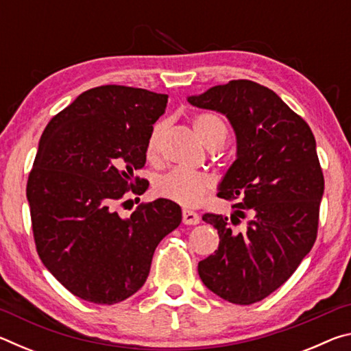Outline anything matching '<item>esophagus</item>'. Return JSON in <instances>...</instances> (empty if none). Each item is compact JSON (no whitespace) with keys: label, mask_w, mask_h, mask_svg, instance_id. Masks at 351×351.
<instances>
[{"label":"esophagus","mask_w":351,"mask_h":351,"mask_svg":"<svg viewBox=\"0 0 351 351\" xmlns=\"http://www.w3.org/2000/svg\"><path fill=\"white\" fill-rule=\"evenodd\" d=\"M182 223L189 226L199 224V215L197 212H192V210H182Z\"/></svg>","instance_id":"obj_1"}]
</instances>
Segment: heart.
<instances>
[{
    "label": "heart",
    "instance_id": "heart-1",
    "mask_svg": "<svg viewBox=\"0 0 351 351\" xmlns=\"http://www.w3.org/2000/svg\"><path fill=\"white\" fill-rule=\"evenodd\" d=\"M193 128L197 132L198 138L203 141L206 147H209L215 142L223 144L228 134V128L221 117L212 112H201L193 117ZM165 132V123L159 122L154 125L153 132L148 136L147 142V158L156 159L161 152V139ZM212 187V180L209 176L195 173L187 170H171L169 175L161 178L158 182V193L161 197L175 201V203L195 207L203 203L206 193Z\"/></svg>",
    "mask_w": 351,
    "mask_h": 351
}]
</instances>
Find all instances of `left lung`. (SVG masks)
Instances as JSON below:
<instances>
[{"instance_id": "left-lung-1", "label": "left lung", "mask_w": 351, "mask_h": 351, "mask_svg": "<svg viewBox=\"0 0 351 351\" xmlns=\"http://www.w3.org/2000/svg\"><path fill=\"white\" fill-rule=\"evenodd\" d=\"M189 104L228 117L237 139L235 161L218 184V197L237 199L232 224L206 213L218 230L215 254L198 274L212 293L237 305L263 300L294 274L316 241L324 195L316 139L308 123L269 88L230 80Z\"/></svg>"}]
</instances>
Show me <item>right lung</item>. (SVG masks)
<instances>
[{"label":"right lung","instance_id":"1","mask_svg":"<svg viewBox=\"0 0 351 351\" xmlns=\"http://www.w3.org/2000/svg\"><path fill=\"white\" fill-rule=\"evenodd\" d=\"M167 100L141 88L97 86L41 134L26 189L35 245L47 271L83 300L112 305L138 293L154 249L181 223V207L165 198L128 218L114 210L130 192L148 187L144 180L134 186L133 170L144 167L148 136Z\"/></svg>","mask_w":351,"mask_h":351}]
</instances>
